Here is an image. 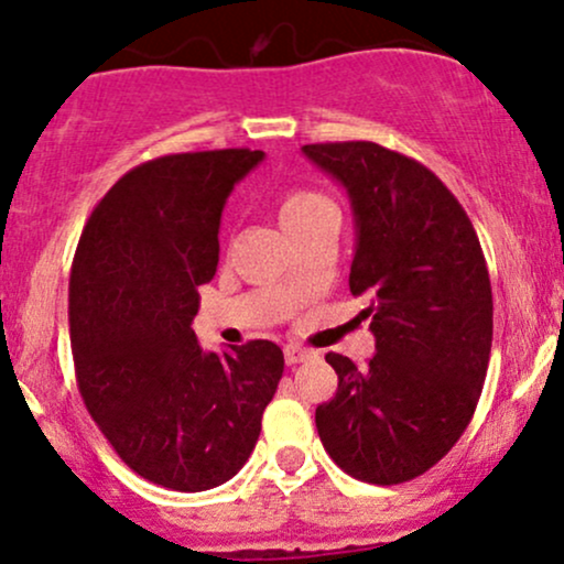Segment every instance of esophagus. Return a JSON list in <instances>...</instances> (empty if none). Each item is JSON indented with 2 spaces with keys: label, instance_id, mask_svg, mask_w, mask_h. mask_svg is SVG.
Instances as JSON below:
<instances>
[{
  "label": "esophagus",
  "instance_id": "34e87169",
  "mask_svg": "<svg viewBox=\"0 0 564 564\" xmlns=\"http://www.w3.org/2000/svg\"><path fill=\"white\" fill-rule=\"evenodd\" d=\"M308 357H312V351L301 349V346H284V362H288V365L306 362Z\"/></svg>",
  "mask_w": 564,
  "mask_h": 564
}]
</instances>
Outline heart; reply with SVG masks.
I'll list each match as a JSON object with an SVG mask.
<instances>
[{
  "instance_id": "1",
  "label": "heart",
  "mask_w": 564,
  "mask_h": 564,
  "mask_svg": "<svg viewBox=\"0 0 564 564\" xmlns=\"http://www.w3.org/2000/svg\"><path fill=\"white\" fill-rule=\"evenodd\" d=\"M325 205H330V202H327V197H322L319 192H312V188H288L280 197V205H276L282 229L301 224V220H306L308 215Z\"/></svg>"
}]
</instances>
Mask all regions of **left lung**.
<instances>
[{
  "label": "left lung",
  "instance_id": "1",
  "mask_svg": "<svg viewBox=\"0 0 564 564\" xmlns=\"http://www.w3.org/2000/svg\"><path fill=\"white\" fill-rule=\"evenodd\" d=\"M344 183L357 224L349 288L370 306L376 354L338 376L316 432L354 479L400 485L445 458L469 426L492 346V290L469 215L429 167L372 141L308 143Z\"/></svg>",
  "mask_w": 564,
  "mask_h": 564
}]
</instances>
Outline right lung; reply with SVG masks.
<instances>
[{"instance_id": "1", "label": "right lung", "mask_w": 564, "mask_h": 564, "mask_svg": "<svg viewBox=\"0 0 564 564\" xmlns=\"http://www.w3.org/2000/svg\"><path fill=\"white\" fill-rule=\"evenodd\" d=\"M261 160L218 149L138 164L98 202L72 263L82 400L119 458L170 490H210L242 469L284 370L271 340L215 354L192 330L226 197Z\"/></svg>"}]
</instances>
